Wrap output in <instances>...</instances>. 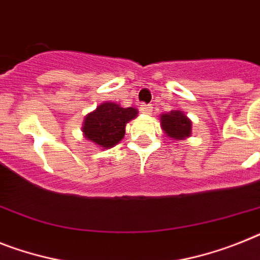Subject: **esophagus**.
I'll use <instances>...</instances> for the list:
<instances>
[{
	"label": "esophagus",
	"mask_w": 260,
	"mask_h": 260,
	"mask_svg": "<svg viewBox=\"0 0 260 260\" xmlns=\"http://www.w3.org/2000/svg\"><path fill=\"white\" fill-rule=\"evenodd\" d=\"M140 111L143 113H145V115H150L153 110H152V106H149V104H141Z\"/></svg>",
	"instance_id": "1"
}]
</instances>
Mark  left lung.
I'll list each match as a JSON object with an SVG mask.
<instances>
[{
  "label": "left lung",
  "mask_w": 260,
  "mask_h": 260,
  "mask_svg": "<svg viewBox=\"0 0 260 260\" xmlns=\"http://www.w3.org/2000/svg\"><path fill=\"white\" fill-rule=\"evenodd\" d=\"M161 128L164 134L172 140H185L191 136V120L180 110H172L160 116Z\"/></svg>",
  "instance_id": "8db88e82"
}]
</instances>
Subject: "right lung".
<instances>
[{
	"mask_svg": "<svg viewBox=\"0 0 260 260\" xmlns=\"http://www.w3.org/2000/svg\"><path fill=\"white\" fill-rule=\"evenodd\" d=\"M137 113L139 111L134 107L123 108L119 103L104 102L84 117L83 136L100 149H110L121 141L126 123L134 120Z\"/></svg>",
	"mask_w": 260,
	"mask_h": 260,
	"instance_id": "obj_1",
	"label": "right lung"
}]
</instances>
